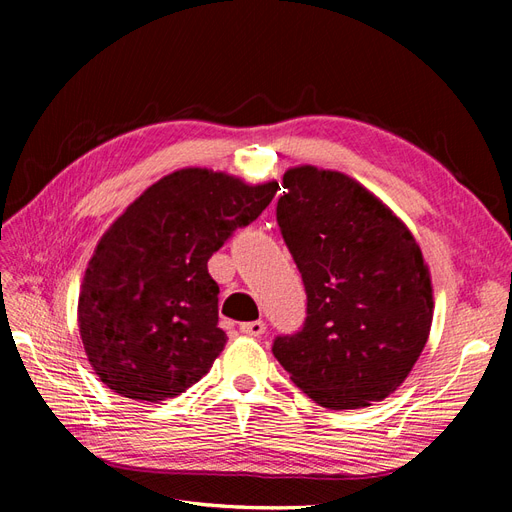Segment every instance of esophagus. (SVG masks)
I'll use <instances>...</instances> for the list:
<instances>
[{
  "label": "esophagus",
  "mask_w": 512,
  "mask_h": 512,
  "mask_svg": "<svg viewBox=\"0 0 512 512\" xmlns=\"http://www.w3.org/2000/svg\"><path fill=\"white\" fill-rule=\"evenodd\" d=\"M239 331L243 333V335H252V337H260L262 333L267 331V324L262 322V320H252V322H243L241 327H239Z\"/></svg>",
  "instance_id": "34e87169"
}]
</instances>
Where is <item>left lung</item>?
Listing matches in <instances>:
<instances>
[{
  "instance_id": "8db88e82",
  "label": "left lung",
  "mask_w": 512,
  "mask_h": 512,
  "mask_svg": "<svg viewBox=\"0 0 512 512\" xmlns=\"http://www.w3.org/2000/svg\"><path fill=\"white\" fill-rule=\"evenodd\" d=\"M277 224L307 292L303 329L273 342L290 380L331 410L395 393L433 320L429 267L410 228L356 179L318 166L284 173Z\"/></svg>"
}]
</instances>
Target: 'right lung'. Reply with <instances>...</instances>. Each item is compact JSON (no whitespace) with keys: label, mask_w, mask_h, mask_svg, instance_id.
I'll list each match as a JSON object with an SVG mask.
<instances>
[{"label":"right lung","mask_w":512,"mask_h":512,"mask_svg":"<svg viewBox=\"0 0 512 512\" xmlns=\"http://www.w3.org/2000/svg\"><path fill=\"white\" fill-rule=\"evenodd\" d=\"M277 188L181 168L149 185L104 232L81 284L79 331L108 389L158 404L207 374L226 346L207 262Z\"/></svg>","instance_id":"add662e5"}]
</instances>
